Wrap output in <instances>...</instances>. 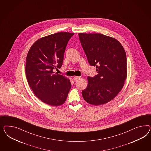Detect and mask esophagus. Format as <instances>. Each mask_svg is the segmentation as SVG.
Segmentation results:
<instances>
[{"instance_id": "34e87169", "label": "esophagus", "mask_w": 151, "mask_h": 151, "mask_svg": "<svg viewBox=\"0 0 151 151\" xmlns=\"http://www.w3.org/2000/svg\"><path fill=\"white\" fill-rule=\"evenodd\" d=\"M80 78V77H78V76H75V77H73V80H74L75 81H77Z\"/></svg>"}]
</instances>
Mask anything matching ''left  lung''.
<instances>
[{
  "label": "left lung",
  "instance_id": "obj_1",
  "mask_svg": "<svg viewBox=\"0 0 151 151\" xmlns=\"http://www.w3.org/2000/svg\"><path fill=\"white\" fill-rule=\"evenodd\" d=\"M78 37L88 63L98 74L87 78L82 91L87 103L97 106L107 103L124 86L127 76V58L123 46L116 39L101 34L79 33Z\"/></svg>",
  "mask_w": 151,
  "mask_h": 151
}]
</instances>
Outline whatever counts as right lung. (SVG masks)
Listing matches in <instances>:
<instances>
[{"mask_svg": "<svg viewBox=\"0 0 151 151\" xmlns=\"http://www.w3.org/2000/svg\"><path fill=\"white\" fill-rule=\"evenodd\" d=\"M73 35L60 32L42 37L34 43L27 53V82L37 97L46 104H63L71 87L68 78L55 73L54 70L62 66L66 47Z\"/></svg>", "mask_w": 151, "mask_h": 151, "instance_id": "add662e5", "label": "right lung"}]
</instances>
